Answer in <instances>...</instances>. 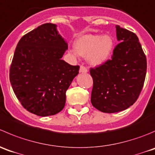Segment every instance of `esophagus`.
<instances>
[{
  "instance_id": "34e87169",
  "label": "esophagus",
  "mask_w": 155,
  "mask_h": 155,
  "mask_svg": "<svg viewBox=\"0 0 155 155\" xmlns=\"http://www.w3.org/2000/svg\"><path fill=\"white\" fill-rule=\"evenodd\" d=\"M87 68H86V67H84V66H83V65H81V68H80V72L81 73H84V74H85V73H87Z\"/></svg>"
}]
</instances>
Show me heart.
Masks as SVG:
<instances>
[{
  "label": "heart",
  "instance_id": "b5f03b06",
  "mask_svg": "<svg viewBox=\"0 0 155 155\" xmlns=\"http://www.w3.org/2000/svg\"><path fill=\"white\" fill-rule=\"evenodd\" d=\"M74 50L71 53L74 56L78 55L87 57L90 65L99 66L108 61L114 48V39L108 35H81L74 43Z\"/></svg>",
  "mask_w": 155,
  "mask_h": 155
}]
</instances>
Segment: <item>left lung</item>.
Listing matches in <instances>:
<instances>
[{
    "label": "left lung",
    "instance_id": "obj_1",
    "mask_svg": "<svg viewBox=\"0 0 155 155\" xmlns=\"http://www.w3.org/2000/svg\"><path fill=\"white\" fill-rule=\"evenodd\" d=\"M116 35L120 44L114 48L112 59L90 69L91 103L105 113L119 112L133 105L146 75V57L138 37L119 25H116Z\"/></svg>",
    "mask_w": 155,
    "mask_h": 155
}]
</instances>
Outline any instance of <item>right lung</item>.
Instances as JSON below:
<instances>
[{"label": "right lung", "instance_id": "obj_1", "mask_svg": "<svg viewBox=\"0 0 155 155\" xmlns=\"http://www.w3.org/2000/svg\"><path fill=\"white\" fill-rule=\"evenodd\" d=\"M68 44L57 25L45 23L24 35L16 46L10 80L16 97L27 111L41 117L63 109L66 90L79 73L62 58Z\"/></svg>", "mask_w": 155, "mask_h": 155}]
</instances>
